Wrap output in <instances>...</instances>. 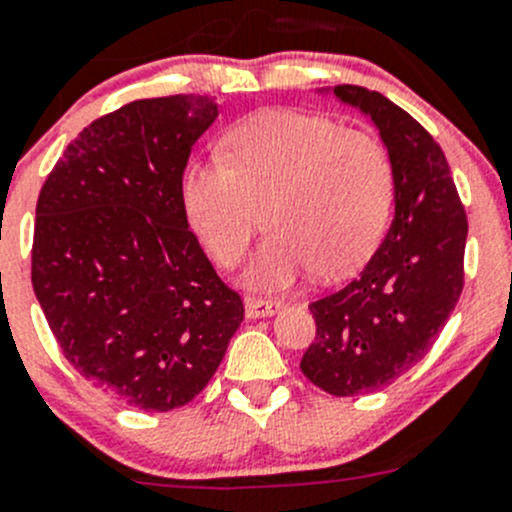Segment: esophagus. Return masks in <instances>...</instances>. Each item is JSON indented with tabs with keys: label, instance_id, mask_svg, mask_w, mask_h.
<instances>
[{
	"label": "esophagus",
	"instance_id": "34e87169",
	"mask_svg": "<svg viewBox=\"0 0 512 512\" xmlns=\"http://www.w3.org/2000/svg\"><path fill=\"white\" fill-rule=\"evenodd\" d=\"M285 307L282 302L277 299H257V297H247L245 299V312L250 319H262V317H272L277 314L280 309Z\"/></svg>",
	"mask_w": 512,
	"mask_h": 512
}]
</instances>
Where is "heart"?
Here are the masks:
<instances>
[{"label":"heart","instance_id":"b5f03b06","mask_svg":"<svg viewBox=\"0 0 512 512\" xmlns=\"http://www.w3.org/2000/svg\"><path fill=\"white\" fill-rule=\"evenodd\" d=\"M218 160L185 168V218L220 267L245 257L265 210L272 235L242 282L275 292L317 270L332 280L369 260L394 205L386 148L302 111H260L225 133Z\"/></svg>","mask_w":512,"mask_h":512}]
</instances>
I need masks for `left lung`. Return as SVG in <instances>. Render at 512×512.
Masks as SVG:
<instances>
[{
    "label": "left lung",
    "mask_w": 512,
    "mask_h": 512,
    "mask_svg": "<svg viewBox=\"0 0 512 512\" xmlns=\"http://www.w3.org/2000/svg\"><path fill=\"white\" fill-rule=\"evenodd\" d=\"M379 131L394 168V220L364 270L309 304L317 337L302 374L332 396L389 386L418 364L463 289L468 220L441 146L414 116L361 86L319 89Z\"/></svg>",
    "instance_id": "left-lung-1"
}]
</instances>
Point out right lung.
I'll list each match as a JSON object with an SVG mask.
<instances>
[{
    "label": "right lung",
    "mask_w": 512,
    "mask_h": 512,
    "mask_svg": "<svg viewBox=\"0 0 512 512\" xmlns=\"http://www.w3.org/2000/svg\"><path fill=\"white\" fill-rule=\"evenodd\" d=\"M215 98H141L96 118L36 203L32 285L69 364L143 411L193 401L245 319L190 232L180 180Z\"/></svg>",
    "instance_id": "add662e5"
}]
</instances>
